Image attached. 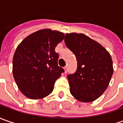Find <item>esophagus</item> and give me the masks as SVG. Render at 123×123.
Segmentation results:
<instances>
[{
  "instance_id": "34e87169",
  "label": "esophagus",
  "mask_w": 123,
  "mask_h": 123,
  "mask_svg": "<svg viewBox=\"0 0 123 123\" xmlns=\"http://www.w3.org/2000/svg\"><path fill=\"white\" fill-rule=\"evenodd\" d=\"M64 70H65V73H67V72H68V67L67 66L64 67Z\"/></svg>"
}]
</instances>
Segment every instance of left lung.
<instances>
[{
  "mask_svg": "<svg viewBox=\"0 0 123 123\" xmlns=\"http://www.w3.org/2000/svg\"><path fill=\"white\" fill-rule=\"evenodd\" d=\"M64 42L77 61L76 72L67 76L70 93L79 101H94L105 91L111 80V55L99 43L82 33H66Z\"/></svg>",
  "mask_w": 123,
  "mask_h": 123,
  "instance_id": "1",
  "label": "left lung"
}]
</instances>
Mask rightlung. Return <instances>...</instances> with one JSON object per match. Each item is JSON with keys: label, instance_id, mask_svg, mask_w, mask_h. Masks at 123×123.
Returning <instances> with one entry per match:
<instances>
[{"label": "right lung", "instance_id": "right-lung-1", "mask_svg": "<svg viewBox=\"0 0 123 123\" xmlns=\"http://www.w3.org/2000/svg\"><path fill=\"white\" fill-rule=\"evenodd\" d=\"M64 34L42 29L27 36L13 58V75L20 92L31 99H40L53 92L56 80L64 73L55 50Z\"/></svg>", "mask_w": 123, "mask_h": 123}]
</instances>
